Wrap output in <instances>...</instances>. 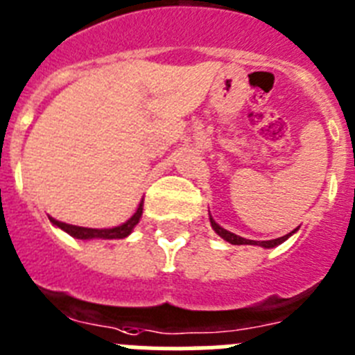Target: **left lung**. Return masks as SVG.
<instances>
[{"mask_svg":"<svg viewBox=\"0 0 355 355\" xmlns=\"http://www.w3.org/2000/svg\"><path fill=\"white\" fill-rule=\"evenodd\" d=\"M210 225H212L214 232H216L217 235H219V237L225 239L226 242H230V244H235V245L253 244V245H261V248H267V249H269V248H276L277 244H281V242H285L286 239H288L290 235H292V233H295V230H293L292 233H288V235H285V237L274 239V241H261V242H257V241H248V239H242V237H239V235H235V233H232V232H228V230L221 228V226H219L216 221H214L212 217H210Z\"/></svg>","mask_w":355,"mask_h":355,"instance_id":"1","label":"left lung"}]
</instances>
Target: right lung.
I'll return each instance as SVG.
<instances>
[{"label": "right lung", "mask_w": 355, "mask_h": 355, "mask_svg": "<svg viewBox=\"0 0 355 355\" xmlns=\"http://www.w3.org/2000/svg\"><path fill=\"white\" fill-rule=\"evenodd\" d=\"M143 214V201L139 203L138 210L130 217L129 221L123 223V225L116 226V228H107V230H97V228H83V226H72V225H65V223H60L56 219L51 217V223L56 225L58 228H62L63 232H67L69 235L76 239H83V241H88V239H125L132 228L139 223Z\"/></svg>", "instance_id": "add662e5"}]
</instances>
